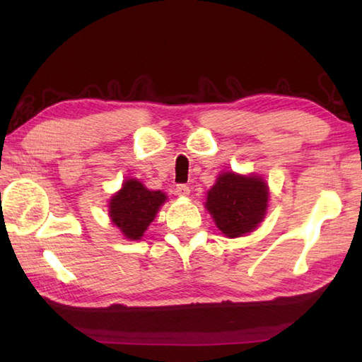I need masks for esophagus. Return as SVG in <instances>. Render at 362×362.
<instances>
[{"label":"esophagus","mask_w":362,"mask_h":362,"mask_svg":"<svg viewBox=\"0 0 362 362\" xmlns=\"http://www.w3.org/2000/svg\"><path fill=\"white\" fill-rule=\"evenodd\" d=\"M175 194L182 196V198H187V196L189 194V187H187V185H177Z\"/></svg>","instance_id":"esophagus-1"}]
</instances>
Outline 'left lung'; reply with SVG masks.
<instances>
[{
  "mask_svg": "<svg viewBox=\"0 0 362 362\" xmlns=\"http://www.w3.org/2000/svg\"><path fill=\"white\" fill-rule=\"evenodd\" d=\"M269 188L259 174L220 173L207 192L204 207L226 238L254 231L267 216Z\"/></svg>",
  "mask_w": 362,
  "mask_h": 362,
  "instance_id": "8db88e82",
  "label": "left lung"
}]
</instances>
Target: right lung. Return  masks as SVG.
<instances>
[{"mask_svg":"<svg viewBox=\"0 0 362 362\" xmlns=\"http://www.w3.org/2000/svg\"><path fill=\"white\" fill-rule=\"evenodd\" d=\"M166 201L161 189H148L139 179H126L108 201V217L126 240L139 241Z\"/></svg>","mask_w":362,"mask_h":362,"instance_id":"obj_1","label":"right lung"}]
</instances>
